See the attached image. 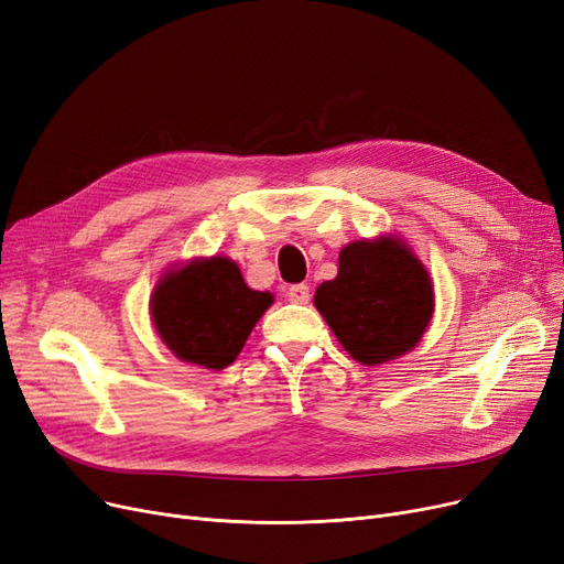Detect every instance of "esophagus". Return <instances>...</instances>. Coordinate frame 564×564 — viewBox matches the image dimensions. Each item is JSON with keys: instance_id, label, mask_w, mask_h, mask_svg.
<instances>
[{"instance_id": "obj_1", "label": "esophagus", "mask_w": 564, "mask_h": 564, "mask_svg": "<svg viewBox=\"0 0 564 564\" xmlns=\"http://www.w3.org/2000/svg\"><path fill=\"white\" fill-rule=\"evenodd\" d=\"M285 297H288L290 302H294V304H308V300H311V290H308V285H306V283L290 285V288L285 290Z\"/></svg>"}]
</instances>
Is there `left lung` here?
I'll use <instances>...</instances> for the list:
<instances>
[{
  "mask_svg": "<svg viewBox=\"0 0 564 564\" xmlns=\"http://www.w3.org/2000/svg\"><path fill=\"white\" fill-rule=\"evenodd\" d=\"M315 308L351 359L379 366L419 345L434 313V288L409 245L389 235L347 245L338 276L317 288Z\"/></svg>",
  "mask_w": 564,
  "mask_h": 564,
  "instance_id": "8db88e82",
  "label": "left lung"
}]
</instances>
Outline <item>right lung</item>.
<instances>
[{
	"label": "right lung",
	"mask_w": 564,
	"mask_h": 564,
	"mask_svg": "<svg viewBox=\"0 0 564 564\" xmlns=\"http://www.w3.org/2000/svg\"><path fill=\"white\" fill-rule=\"evenodd\" d=\"M272 302L270 292L245 283L230 258L213 256L166 272L153 292L151 315L177 359L221 370L237 359Z\"/></svg>",
	"instance_id": "obj_1"
}]
</instances>
